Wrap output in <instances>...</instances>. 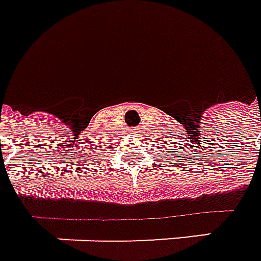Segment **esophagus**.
Instances as JSON below:
<instances>
[{"instance_id":"1","label":"esophagus","mask_w":261,"mask_h":261,"mask_svg":"<svg viewBox=\"0 0 261 261\" xmlns=\"http://www.w3.org/2000/svg\"><path fill=\"white\" fill-rule=\"evenodd\" d=\"M132 132H134V134H136V135H139L140 134V129H139V127H135Z\"/></svg>"}]
</instances>
